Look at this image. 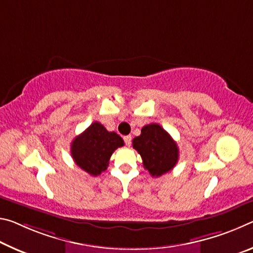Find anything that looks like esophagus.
Segmentation results:
<instances>
[{"label": "esophagus", "instance_id": "34e87169", "mask_svg": "<svg viewBox=\"0 0 253 253\" xmlns=\"http://www.w3.org/2000/svg\"><path fill=\"white\" fill-rule=\"evenodd\" d=\"M124 142H126V144L127 147L131 146V141H132V136L131 135H126L124 136Z\"/></svg>", "mask_w": 253, "mask_h": 253}]
</instances>
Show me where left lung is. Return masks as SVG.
Here are the masks:
<instances>
[{
  "instance_id": "1",
  "label": "left lung",
  "mask_w": 253,
  "mask_h": 253,
  "mask_svg": "<svg viewBox=\"0 0 253 253\" xmlns=\"http://www.w3.org/2000/svg\"><path fill=\"white\" fill-rule=\"evenodd\" d=\"M132 146L142 158L143 167L152 177H159L175 167L179 151L177 143L159 124H147Z\"/></svg>"
}]
</instances>
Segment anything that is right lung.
<instances>
[{
	"instance_id": "1",
	"label": "right lung",
	"mask_w": 253,
	"mask_h": 253,
	"mask_svg": "<svg viewBox=\"0 0 253 253\" xmlns=\"http://www.w3.org/2000/svg\"><path fill=\"white\" fill-rule=\"evenodd\" d=\"M123 139L115 132H109L99 122H94L70 144L75 164L92 176L106 170L112 154L123 147Z\"/></svg>"
}]
</instances>
